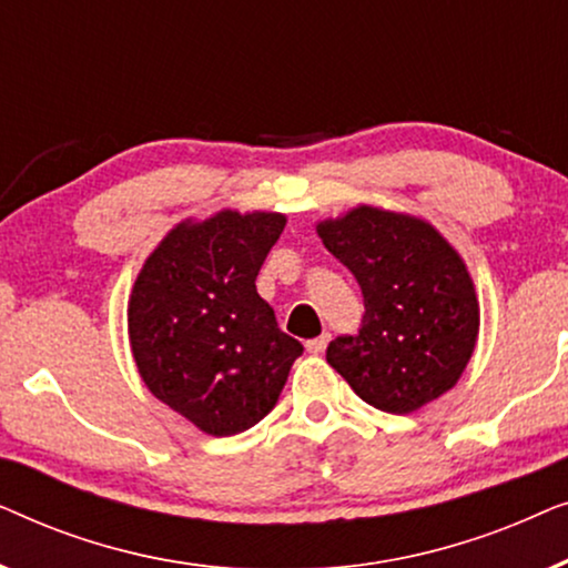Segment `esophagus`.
<instances>
[{
	"instance_id": "esophagus-1",
	"label": "esophagus",
	"mask_w": 568,
	"mask_h": 568,
	"mask_svg": "<svg viewBox=\"0 0 568 568\" xmlns=\"http://www.w3.org/2000/svg\"><path fill=\"white\" fill-rule=\"evenodd\" d=\"M328 333H323V336H317V338H313V341H307V352L310 354H323L325 352V346H328Z\"/></svg>"
}]
</instances>
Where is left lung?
Returning <instances> with one entry per match:
<instances>
[{"instance_id":"8db88e82","label":"left lung","mask_w":568,"mask_h":568,"mask_svg":"<svg viewBox=\"0 0 568 568\" xmlns=\"http://www.w3.org/2000/svg\"><path fill=\"white\" fill-rule=\"evenodd\" d=\"M315 230L364 294L362 328L331 341V367L364 403L400 416L455 387L480 325L460 253L422 216L367 204Z\"/></svg>"}]
</instances>
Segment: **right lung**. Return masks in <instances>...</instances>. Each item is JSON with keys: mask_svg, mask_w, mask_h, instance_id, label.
<instances>
[{"mask_svg": "<svg viewBox=\"0 0 568 568\" xmlns=\"http://www.w3.org/2000/svg\"><path fill=\"white\" fill-rule=\"evenodd\" d=\"M284 224L278 212L235 209L183 220L146 255L131 290L139 375L154 398L212 437L258 424L302 354L255 290Z\"/></svg>", "mask_w": 568, "mask_h": 568, "instance_id": "obj_1", "label": "right lung"}]
</instances>
